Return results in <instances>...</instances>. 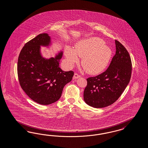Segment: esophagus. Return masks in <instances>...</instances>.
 Segmentation results:
<instances>
[{"instance_id": "1", "label": "esophagus", "mask_w": 148, "mask_h": 148, "mask_svg": "<svg viewBox=\"0 0 148 148\" xmlns=\"http://www.w3.org/2000/svg\"><path fill=\"white\" fill-rule=\"evenodd\" d=\"M80 75H79L77 73H75L74 75V79H78V78H79V77H80Z\"/></svg>"}]
</instances>
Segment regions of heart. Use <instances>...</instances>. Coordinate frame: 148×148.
<instances>
[{"mask_svg":"<svg viewBox=\"0 0 148 148\" xmlns=\"http://www.w3.org/2000/svg\"><path fill=\"white\" fill-rule=\"evenodd\" d=\"M112 50L105 45L103 40L99 38H91L81 40L77 43L74 50L69 47L65 49L68 66L72 67L82 58L81 65L86 71L97 74L108 66L112 56Z\"/></svg>","mask_w":148,"mask_h":148,"instance_id":"1","label":"heart"}]
</instances>
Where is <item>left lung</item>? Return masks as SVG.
I'll list each match as a JSON object with an SVG mask.
<instances>
[{"label":"left lung","mask_w":148,"mask_h":148,"mask_svg":"<svg viewBox=\"0 0 148 148\" xmlns=\"http://www.w3.org/2000/svg\"><path fill=\"white\" fill-rule=\"evenodd\" d=\"M116 51L108 69L97 76L87 79L84 92L86 103L95 108H105L120 97L130 82L132 63L123 45L115 40Z\"/></svg>","instance_id":"left-lung-1"}]
</instances>
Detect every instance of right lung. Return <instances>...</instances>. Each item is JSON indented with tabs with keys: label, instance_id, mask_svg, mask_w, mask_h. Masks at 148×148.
<instances>
[{
	"label": "right lung",
	"instance_id": "1",
	"mask_svg": "<svg viewBox=\"0 0 148 148\" xmlns=\"http://www.w3.org/2000/svg\"><path fill=\"white\" fill-rule=\"evenodd\" d=\"M50 42L46 33L29 40L21 50L17 63L18 80L23 90L32 100L43 105L58 101L64 86L74 75V72H64L59 67L62 51L55 58L42 56L40 46H49Z\"/></svg>",
	"mask_w": 148,
	"mask_h": 148
}]
</instances>
